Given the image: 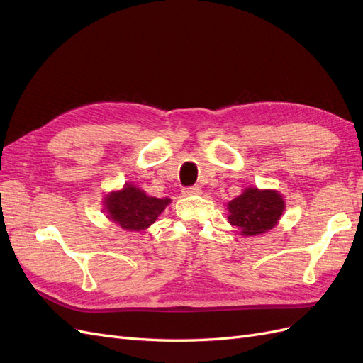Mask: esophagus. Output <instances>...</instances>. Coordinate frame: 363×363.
Instances as JSON below:
<instances>
[{"mask_svg":"<svg viewBox=\"0 0 363 363\" xmlns=\"http://www.w3.org/2000/svg\"><path fill=\"white\" fill-rule=\"evenodd\" d=\"M200 194H201L200 186H191V188H184L183 189V195L184 196H192V195H200Z\"/></svg>","mask_w":363,"mask_h":363,"instance_id":"34e87169","label":"esophagus"}]
</instances>
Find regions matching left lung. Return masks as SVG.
Wrapping results in <instances>:
<instances>
[{
  "label": "left lung",
  "mask_w": 363,
  "mask_h": 363,
  "mask_svg": "<svg viewBox=\"0 0 363 363\" xmlns=\"http://www.w3.org/2000/svg\"><path fill=\"white\" fill-rule=\"evenodd\" d=\"M286 204L283 195L274 189L245 188L242 194L227 203L228 221L242 236H256L277 225Z\"/></svg>",
  "instance_id": "1"
}]
</instances>
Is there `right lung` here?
Wrapping results in <instances>:
<instances>
[{
  "mask_svg": "<svg viewBox=\"0 0 363 363\" xmlns=\"http://www.w3.org/2000/svg\"><path fill=\"white\" fill-rule=\"evenodd\" d=\"M171 199L150 196L138 186L125 183L123 189L108 192L103 200L107 218L127 232H140L155 224Z\"/></svg>",
  "mask_w": 363,
  "mask_h": 363,
  "instance_id": "1",
  "label": "right lung"
}]
</instances>
